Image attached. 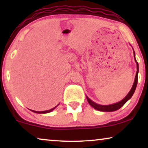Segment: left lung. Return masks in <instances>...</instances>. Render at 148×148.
<instances>
[{
  "label": "left lung",
  "mask_w": 148,
  "mask_h": 148,
  "mask_svg": "<svg viewBox=\"0 0 148 148\" xmlns=\"http://www.w3.org/2000/svg\"><path fill=\"white\" fill-rule=\"evenodd\" d=\"M134 57H135V52H134ZM135 62L137 63V73H136V75H135V82L133 83V87L131 88V90L130 92H129V94L127 95V96L125 98L122 100L120 102L118 103H116V104H113L111 105H106V106H104V105H100L96 104L90 100V98H88V97L86 96L87 100H88V102L89 104H90L91 106H92L93 108L96 109V110H100V111H103V112H112V111H115L119 110V108H121L123 105H124L125 103H126L127 101H128L129 99H130L131 97H132L133 94H134L135 89H136L137 87V80H138V71H139V66H138V63H137L136 59H135Z\"/></svg>",
  "instance_id": "left-lung-1"
}]
</instances>
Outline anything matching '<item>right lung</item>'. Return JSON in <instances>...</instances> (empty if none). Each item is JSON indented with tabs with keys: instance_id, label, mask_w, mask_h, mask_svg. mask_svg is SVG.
<instances>
[{
	"instance_id": "1",
	"label": "right lung",
	"mask_w": 148,
	"mask_h": 148,
	"mask_svg": "<svg viewBox=\"0 0 148 148\" xmlns=\"http://www.w3.org/2000/svg\"><path fill=\"white\" fill-rule=\"evenodd\" d=\"M58 106V105H57ZM56 106H55V107H54L53 108H52V109H50V110H46V111H34V110H32V111H33V112H36V113H48V112H51V111H52L54 110V108H56Z\"/></svg>"
}]
</instances>
